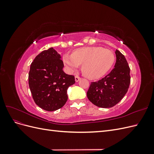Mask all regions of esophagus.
Here are the masks:
<instances>
[{
    "instance_id": "34e87169",
    "label": "esophagus",
    "mask_w": 154,
    "mask_h": 154,
    "mask_svg": "<svg viewBox=\"0 0 154 154\" xmlns=\"http://www.w3.org/2000/svg\"><path fill=\"white\" fill-rule=\"evenodd\" d=\"M80 80V77L79 76H78V75H76V76H75V81H76V82H78Z\"/></svg>"
}]
</instances>
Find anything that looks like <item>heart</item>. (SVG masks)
Returning a JSON list of instances; mask_svg holds the SVG:
<instances>
[{
	"label": "heart",
	"instance_id": "heart-1",
	"mask_svg": "<svg viewBox=\"0 0 154 154\" xmlns=\"http://www.w3.org/2000/svg\"><path fill=\"white\" fill-rule=\"evenodd\" d=\"M115 54L110 49L101 47H83L74 50L72 54H65L63 62L69 71L77 69L80 65L83 75L97 79L104 76L112 67Z\"/></svg>",
	"mask_w": 154,
	"mask_h": 154
}]
</instances>
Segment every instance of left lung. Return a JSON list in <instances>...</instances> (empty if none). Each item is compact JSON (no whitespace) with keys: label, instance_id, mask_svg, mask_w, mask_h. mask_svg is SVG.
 <instances>
[{"label":"left lung","instance_id":"8db88e82","mask_svg":"<svg viewBox=\"0 0 154 154\" xmlns=\"http://www.w3.org/2000/svg\"><path fill=\"white\" fill-rule=\"evenodd\" d=\"M115 67L101 80L91 83L88 99L97 106L110 108L122 100L130 83V69L125 56L116 50Z\"/></svg>","mask_w":154,"mask_h":154}]
</instances>
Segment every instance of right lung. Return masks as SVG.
<instances>
[{
  "label": "right lung",
  "instance_id": "right-lung-1",
  "mask_svg": "<svg viewBox=\"0 0 154 154\" xmlns=\"http://www.w3.org/2000/svg\"><path fill=\"white\" fill-rule=\"evenodd\" d=\"M63 66L61 57L53 48L43 51L31 63L29 86L34 101L41 109L57 110L67 102V90L75 78L63 72Z\"/></svg>",
  "mask_w": 154,
  "mask_h": 154
}]
</instances>
